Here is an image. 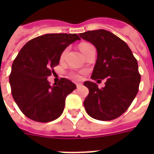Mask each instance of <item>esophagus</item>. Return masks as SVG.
I'll return each mask as SVG.
<instances>
[{
	"label": "esophagus",
	"mask_w": 154,
	"mask_h": 154,
	"mask_svg": "<svg viewBox=\"0 0 154 154\" xmlns=\"http://www.w3.org/2000/svg\"><path fill=\"white\" fill-rule=\"evenodd\" d=\"M76 85H77V88H80V87L82 86V83H77V84H76Z\"/></svg>",
	"instance_id": "34e87169"
}]
</instances>
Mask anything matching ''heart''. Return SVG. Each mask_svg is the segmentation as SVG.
I'll use <instances>...</instances> for the list:
<instances>
[{
    "label": "heart",
    "mask_w": 154,
    "mask_h": 154,
    "mask_svg": "<svg viewBox=\"0 0 154 154\" xmlns=\"http://www.w3.org/2000/svg\"><path fill=\"white\" fill-rule=\"evenodd\" d=\"M92 48H94V46L89 43H82L80 45V49L82 52V53L85 56L86 55L87 53L89 51V49H91ZM68 51H69V48H65L63 52L60 54V58L64 59L65 57V56L67 54ZM85 72V71H71L69 72V77L73 80H80L82 78V75Z\"/></svg>",
    "instance_id": "1"
}]
</instances>
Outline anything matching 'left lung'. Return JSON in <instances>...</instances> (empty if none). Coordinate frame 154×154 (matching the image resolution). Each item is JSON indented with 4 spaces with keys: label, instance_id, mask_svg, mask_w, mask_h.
<instances>
[{
    "label": "left lung",
    "instance_id": "left-lung-1",
    "mask_svg": "<svg viewBox=\"0 0 154 154\" xmlns=\"http://www.w3.org/2000/svg\"><path fill=\"white\" fill-rule=\"evenodd\" d=\"M80 37L96 47L97 58L91 78L105 79V86L84 82L89 94L84 101L87 113L94 119L111 121L119 117L130 106L139 89L141 75L137 60L128 45L105 29L80 33Z\"/></svg>",
    "mask_w": 154,
    "mask_h": 154
}]
</instances>
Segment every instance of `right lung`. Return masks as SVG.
Wrapping results in <instances>:
<instances>
[{
  "label": "right lung",
  "instance_id": "obj_1",
  "mask_svg": "<svg viewBox=\"0 0 154 154\" xmlns=\"http://www.w3.org/2000/svg\"><path fill=\"white\" fill-rule=\"evenodd\" d=\"M80 38L75 33H49L30 40L13 60L9 75L15 102L29 119L49 122L62 114L65 98L77 86L66 78L50 85L47 77L54 72L60 54Z\"/></svg>",
  "mask_w": 154,
  "mask_h": 154
}]
</instances>
